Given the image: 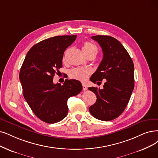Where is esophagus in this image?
Masks as SVG:
<instances>
[{"mask_svg": "<svg viewBox=\"0 0 158 158\" xmlns=\"http://www.w3.org/2000/svg\"><path fill=\"white\" fill-rule=\"evenodd\" d=\"M82 87H83V90H84V91H86V90L87 89V86H86L84 84H82Z\"/></svg>", "mask_w": 158, "mask_h": 158, "instance_id": "obj_1", "label": "esophagus"}]
</instances>
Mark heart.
I'll return each instance as SVG.
<instances>
[{"label":"heart","mask_w":158,"mask_h":158,"mask_svg":"<svg viewBox=\"0 0 158 158\" xmlns=\"http://www.w3.org/2000/svg\"><path fill=\"white\" fill-rule=\"evenodd\" d=\"M82 50L86 56L91 54H94L97 55L98 52L97 47L90 42L84 43L82 47ZM64 60H65V55L64 56ZM90 74L91 71L89 70L82 68H75L72 69V70L69 72V76H70V77L71 78L80 80L81 81H86Z\"/></svg>","instance_id":"1"}]
</instances>
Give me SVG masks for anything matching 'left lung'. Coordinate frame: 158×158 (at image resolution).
Masks as SVG:
<instances>
[{"label":"left lung","instance_id":"left-lung-1","mask_svg":"<svg viewBox=\"0 0 158 158\" xmlns=\"http://www.w3.org/2000/svg\"><path fill=\"white\" fill-rule=\"evenodd\" d=\"M91 38L102 48L103 58L90 80L94 84L106 80L102 89L88 88L97 98L89 110L96 118L109 121L121 115L129 102L134 88V63L127 50L114 37L97 35Z\"/></svg>","mask_w":158,"mask_h":158}]
</instances>
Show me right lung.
Wrapping results in <instances>:
<instances>
[{
  "mask_svg": "<svg viewBox=\"0 0 158 158\" xmlns=\"http://www.w3.org/2000/svg\"><path fill=\"white\" fill-rule=\"evenodd\" d=\"M77 35L55 36L35 44L28 52L20 70L23 96L34 114L42 121L53 124L68 113L67 100L77 95L82 85L77 80L66 79L54 84V74L62 67L65 49Z\"/></svg>",
  "mask_w": 158,
  "mask_h": 158,
  "instance_id": "add662e5",
  "label": "right lung"
}]
</instances>
